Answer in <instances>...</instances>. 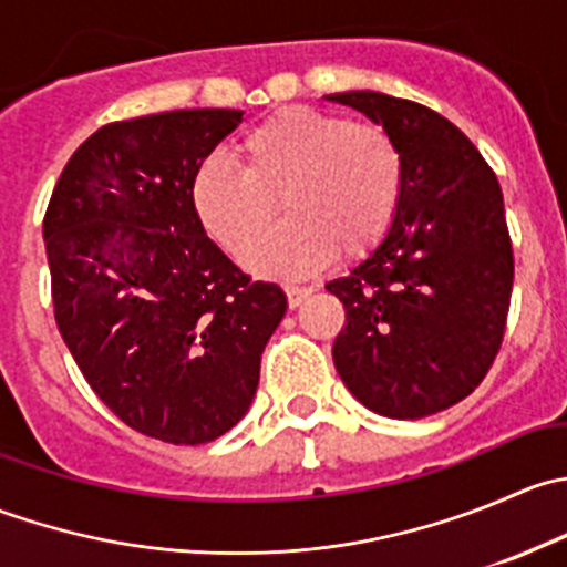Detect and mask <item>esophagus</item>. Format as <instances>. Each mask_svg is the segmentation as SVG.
<instances>
[{
  "mask_svg": "<svg viewBox=\"0 0 567 567\" xmlns=\"http://www.w3.org/2000/svg\"><path fill=\"white\" fill-rule=\"evenodd\" d=\"M285 293H288L290 310H296V307L305 305V301L310 299L312 288H301V285H288V288H285Z\"/></svg>",
  "mask_w": 567,
  "mask_h": 567,
  "instance_id": "obj_1",
  "label": "esophagus"
}]
</instances>
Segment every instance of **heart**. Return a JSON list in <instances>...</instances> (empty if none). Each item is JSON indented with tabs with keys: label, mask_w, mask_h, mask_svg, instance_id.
I'll return each instance as SVG.
<instances>
[{
	"label": "heart",
	"mask_w": 567,
	"mask_h": 567,
	"mask_svg": "<svg viewBox=\"0 0 567 567\" xmlns=\"http://www.w3.org/2000/svg\"><path fill=\"white\" fill-rule=\"evenodd\" d=\"M241 153L247 167L219 153L197 164L192 205L219 247L236 257L250 247L244 262L255 274L305 277L337 251L348 260L370 255L392 230L405 164L381 125L285 106L244 134ZM277 196L291 216L258 239Z\"/></svg>",
	"instance_id": "obj_1"
}]
</instances>
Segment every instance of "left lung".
<instances>
[{
    "mask_svg": "<svg viewBox=\"0 0 567 567\" xmlns=\"http://www.w3.org/2000/svg\"><path fill=\"white\" fill-rule=\"evenodd\" d=\"M326 99L379 123L405 164L392 230L326 285L346 310L334 368L375 414L422 420L477 390L505 337L513 247L499 181L433 109L373 90Z\"/></svg>",
    "mask_w": 567,
    "mask_h": 567,
    "instance_id": "obj_1",
    "label": "left lung"
}]
</instances>
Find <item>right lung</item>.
Wrapping results in <instances>:
<instances>
[{
	"label": "right lung",
	"mask_w": 567,
	"mask_h": 567,
	"mask_svg": "<svg viewBox=\"0 0 567 567\" xmlns=\"http://www.w3.org/2000/svg\"><path fill=\"white\" fill-rule=\"evenodd\" d=\"M177 109L95 131L43 219L54 318L93 392L134 431L205 444L249 411L282 288L251 282L199 225L192 175L241 123Z\"/></svg>",
	"instance_id": "right-lung-1"
}]
</instances>
